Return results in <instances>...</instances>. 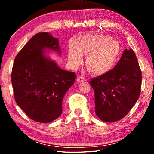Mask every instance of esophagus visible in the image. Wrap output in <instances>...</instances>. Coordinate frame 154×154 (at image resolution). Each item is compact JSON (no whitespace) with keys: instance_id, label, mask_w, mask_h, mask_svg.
I'll return each mask as SVG.
<instances>
[{"instance_id":"34e87169","label":"esophagus","mask_w":154,"mask_h":154,"mask_svg":"<svg viewBox=\"0 0 154 154\" xmlns=\"http://www.w3.org/2000/svg\"><path fill=\"white\" fill-rule=\"evenodd\" d=\"M77 81L79 83H82V82H84L85 81V77L83 76H78L77 77Z\"/></svg>"}]
</instances>
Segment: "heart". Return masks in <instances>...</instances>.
Here are the masks:
<instances>
[{"label": "heart", "mask_w": 154, "mask_h": 154, "mask_svg": "<svg viewBox=\"0 0 154 154\" xmlns=\"http://www.w3.org/2000/svg\"><path fill=\"white\" fill-rule=\"evenodd\" d=\"M121 46L110 36L96 35L82 38L79 46L70 45L68 62L72 69H77L83 63V55H88L86 65L93 74L100 75L110 71L118 62Z\"/></svg>", "instance_id": "1"}]
</instances>
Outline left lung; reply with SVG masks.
<instances>
[{
  "mask_svg": "<svg viewBox=\"0 0 154 154\" xmlns=\"http://www.w3.org/2000/svg\"><path fill=\"white\" fill-rule=\"evenodd\" d=\"M142 74L132 49H125L113 69L92 78L95 112L102 121L113 122L124 118L139 98Z\"/></svg>",
  "mask_w": 154,
  "mask_h": 154,
  "instance_id": "8db88e82",
  "label": "left lung"
}]
</instances>
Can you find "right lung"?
<instances>
[{
	"mask_svg": "<svg viewBox=\"0 0 154 154\" xmlns=\"http://www.w3.org/2000/svg\"><path fill=\"white\" fill-rule=\"evenodd\" d=\"M46 49L61 54L58 39L48 32L36 34L17 54L11 72L16 103L34 121L49 123L62 112L65 94L76 75L62 70L45 56Z\"/></svg>",
	"mask_w": 154,
	"mask_h": 154,
	"instance_id": "right-lung-1",
	"label": "right lung"
}]
</instances>
